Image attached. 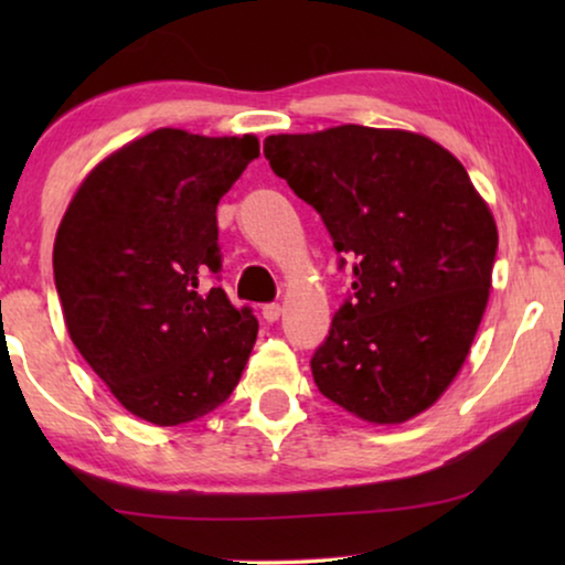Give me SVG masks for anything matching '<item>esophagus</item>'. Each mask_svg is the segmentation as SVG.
I'll return each mask as SVG.
<instances>
[{"mask_svg":"<svg viewBox=\"0 0 565 565\" xmlns=\"http://www.w3.org/2000/svg\"><path fill=\"white\" fill-rule=\"evenodd\" d=\"M280 313H282L280 303H265V306H262V316H265V321H269V323H275L277 319H280Z\"/></svg>","mask_w":565,"mask_h":565,"instance_id":"esophagus-1","label":"esophagus"}]
</instances>
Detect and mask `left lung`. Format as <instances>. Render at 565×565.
Returning a JSON list of instances; mask_svg holds the SVG:
<instances>
[{
	"label": "left lung",
	"instance_id": "1",
	"mask_svg": "<svg viewBox=\"0 0 565 565\" xmlns=\"http://www.w3.org/2000/svg\"><path fill=\"white\" fill-rule=\"evenodd\" d=\"M265 157L354 259L352 300L311 360L319 391L370 424L427 412L489 303L499 246L489 203L450 151L412 130L350 122L267 136Z\"/></svg>",
	"mask_w": 565,
	"mask_h": 565
}]
</instances>
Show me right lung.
Masks as SVG:
<instances>
[{
  "label": "right lung",
  "mask_w": 565,
  "mask_h": 565,
  "mask_svg": "<svg viewBox=\"0 0 565 565\" xmlns=\"http://www.w3.org/2000/svg\"><path fill=\"white\" fill-rule=\"evenodd\" d=\"M257 157L252 134L159 128L107 153L61 218L53 277L68 337L138 419L195 422L242 381L259 323L198 285L221 273L218 200Z\"/></svg>",
  "instance_id": "1"
}]
</instances>
